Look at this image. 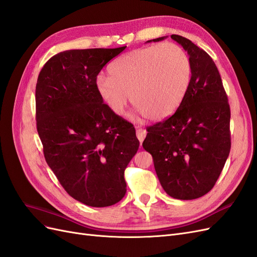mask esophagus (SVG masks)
Segmentation results:
<instances>
[{
    "label": "esophagus",
    "mask_w": 257,
    "mask_h": 257,
    "mask_svg": "<svg viewBox=\"0 0 257 257\" xmlns=\"http://www.w3.org/2000/svg\"><path fill=\"white\" fill-rule=\"evenodd\" d=\"M136 136H137V138H138V141L141 142V143H143L144 139H145L146 136H147L146 130H144V128H138V130H136Z\"/></svg>",
    "instance_id": "esophagus-1"
}]
</instances>
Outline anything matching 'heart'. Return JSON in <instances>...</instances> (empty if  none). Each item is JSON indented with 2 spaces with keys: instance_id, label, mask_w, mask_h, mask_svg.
<instances>
[{
  "instance_id": "b5f03b06",
  "label": "heart",
  "mask_w": 257,
  "mask_h": 257,
  "mask_svg": "<svg viewBox=\"0 0 257 257\" xmlns=\"http://www.w3.org/2000/svg\"><path fill=\"white\" fill-rule=\"evenodd\" d=\"M109 77L98 75L95 89L112 113L121 115L128 103L151 120L172 115L181 105L192 79L191 60L174 43L153 45L115 59Z\"/></svg>"
}]
</instances>
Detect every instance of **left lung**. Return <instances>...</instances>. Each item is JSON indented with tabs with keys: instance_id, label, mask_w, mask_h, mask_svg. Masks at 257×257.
<instances>
[{
	"instance_id": "1",
	"label": "left lung",
	"mask_w": 257,
	"mask_h": 257,
	"mask_svg": "<svg viewBox=\"0 0 257 257\" xmlns=\"http://www.w3.org/2000/svg\"><path fill=\"white\" fill-rule=\"evenodd\" d=\"M170 37L188 51L191 84L172 116L147 127L143 147L152 155L164 191L176 199L189 200L204 196L220 177L230 151V108L211 57L188 38Z\"/></svg>"
}]
</instances>
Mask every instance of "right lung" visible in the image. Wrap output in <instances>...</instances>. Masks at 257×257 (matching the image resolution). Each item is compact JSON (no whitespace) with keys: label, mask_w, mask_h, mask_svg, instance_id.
I'll use <instances>...</instances> for the list:
<instances>
[{"label":"right lung","mask_w":257,"mask_h":257,"mask_svg":"<svg viewBox=\"0 0 257 257\" xmlns=\"http://www.w3.org/2000/svg\"><path fill=\"white\" fill-rule=\"evenodd\" d=\"M125 48L60 52L37 78L36 126L46 162L68 195L91 207L124 197V170L139 147L133 124L108 109L95 89L98 73Z\"/></svg>","instance_id":"right-lung-1"}]
</instances>
